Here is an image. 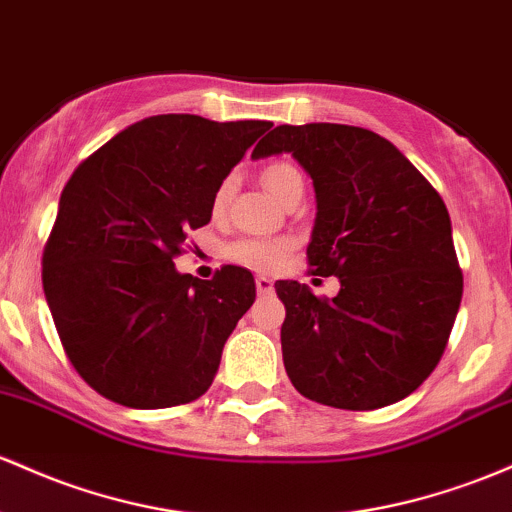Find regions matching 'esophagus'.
<instances>
[{
    "label": "esophagus",
    "mask_w": 512,
    "mask_h": 512,
    "mask_svg": "<svg viewBox=\"0 0 512 512\" xmlns=\"http://www.w3.org/2000/svg\"><path fill=\"white\" fill-rule=\"evenodd\" d=\"M255 286H257V294H272L274 282L269 277H257Z\"/></svg>",
    "instance_id": "obj_1"
}]
</instances>
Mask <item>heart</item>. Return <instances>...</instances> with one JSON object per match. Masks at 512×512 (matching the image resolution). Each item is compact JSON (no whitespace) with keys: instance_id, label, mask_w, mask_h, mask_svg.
I'll list each match as a JSON object with an SVG mask.
<instances>
[{"instance_id":"heart-1","label":"heart","mask_w":512,"mask_h":512,"mask_svg":"<svg viewBox=\"0 0 512 512\" xmlns=\"http://www.w3.org/2000/svg\"><path fill=\"white\" fill-rule=\"evenodd\" d=\"M262 182H265L267 192L284 201L286 196L294 192L296 187H303L301 172L296 170L291 162H272L262 172ZM230 194H233V179H223L221 187L213 194V213H223L228 206ZM291 250V240L286 238H240L228 245L226 255L235 265H243L250 269H260V272H269L277 269L286 260Z\"/></svg>"}]
</instances>
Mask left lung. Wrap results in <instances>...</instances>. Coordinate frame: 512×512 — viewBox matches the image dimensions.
<instances>
[{
	"instance_id": "8db88e82",
	"label": "left lung",
	"mask_w": 512,
	"mask_h": 512,
	"mask_svg": "<svg viewBox=\"0 0 512 512\" xmlns=\"http://www.w3.org/2000/svg\"><path fill=\"white\" fill-rule=\"evenodd\" d=\"M291 153L311 174L318 216L308 267L338 277L335 299L277 282L284 367L323 406L374 411L413 393L452 333L464 277L442 196L374 131L277 126L252 157Z\"/></svg>"
}]
</instances>
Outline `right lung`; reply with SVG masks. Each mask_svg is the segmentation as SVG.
Returning <instances> with one entry per match:
<instances>
[{"label": "right lung", "instance_id": "obj_1", "mask_svg": "<svg viewBox=\"0 0 512 512\" xmlns=\"http://www.w3.org/2000/svg\"><path fill=\"white\" fill-rule=\"evenodd\" d=\"M269 121L160 114L80 162L43 247V291L75 372L109 401L170 408L209 391L255 279L179 274L187 235Z\"/></svg>", "mask_w": 512, "mask_h": 512}]
</instances>
